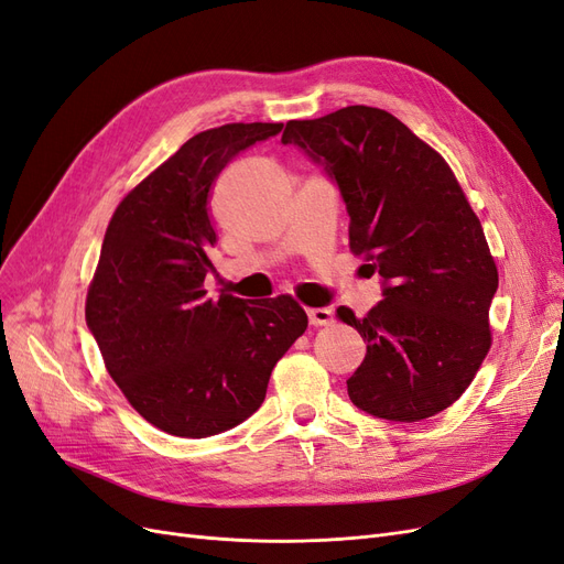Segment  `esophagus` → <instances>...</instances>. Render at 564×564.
I'll list each match as a JSON object with an SVG mask.
<instances>
[{
	"label": "esophagus",
	"mask_w": 564,
	"mask_h": 564,
	"mask_svg": "<svg viewBox=\"0 0 564 564\" xmlns=\"http://www.w3.org/2000/svg\"><path fill=\"white\" fill-rule=\"evenodd\" d=\"M308 319H311L313 327H324V324L334 322V311L332 308H311Z\"/></svg>",
	"instance_id": "esophagus-1"
}]
</instances>
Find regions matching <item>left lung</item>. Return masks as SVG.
I'll return each instance as SVG.
<instances>
[{
  "instance_id": "1",
  "label": "left lung",
  "mask_w": 564,
  "mask_h": 564,
  "mask_svg": "<svg viewBox=\"0 0 564 564\" xmlns=\"http://www.w3.org/2000/svg\"><path fill=\"white\" fill-rule=\"evenodd\" d=\"M338 187L350 249L381 278L373 308L336 317L367 340L348 395L362 412L412 423L454 404L491 346L499 272L480 218L437 152L398 117L348 106L282 133Z\"/></svg>"
}]
</instances>
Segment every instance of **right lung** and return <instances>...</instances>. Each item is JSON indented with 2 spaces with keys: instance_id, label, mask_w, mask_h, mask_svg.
<instances>
[{
  "instance_id": "right-lung-1",
  "label": "right lung",
  "mask_w": 564,
  "mask_h": 564,
  "mask_svg": "<svg viewBox=\"0 0 564 564\" xmlns=\"http://www.w3.org/2000/svg\"><path fill=\"white\" fill-rule=\"evenodd\" d=\"M282 124H226L185 141L119 202L87 296V327L112 381L145 421L209 437L247 421L270 371L308 327L292 296H207L216 232L207 199L242 150Z\"/></svg>"
}]
</instances>
